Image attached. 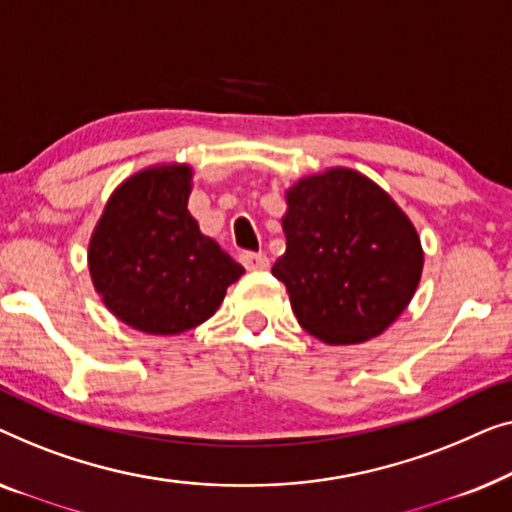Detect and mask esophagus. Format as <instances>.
I'll use <instances>...</instances> for the list:
<instances>
[{"label":"esophagus","instance_id":"esophagus-1","mask_svg":"<svg viewBox=\"0 0 512 512\" xmlns=\"http://www.w3.org/2000/svg\"><path fill=\"white\" fill-rule=\"evenodd\" d=\"M241 264L246 266L248 271H266L269 269V257L264 253H243Z\"/></svg>","mask_w":512,"mask_h":512}]
</instances>
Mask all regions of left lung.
<instances>
[{"label":"left lung","instance_id":"8db88e82","mask_svg":"<svg viewBox=\"0 0 512 512\" xmlns=\"http://www.w3.org/2000/svg\"><path fill=\"white\" fill-rule=\"evenodd\" d=\"M285 255L271 273L308 334L329 345L383 334L413 299L424 253L413 222L352 169L306 176L287 190Z\"/></svg>","mask_w":512,"mask_h":512}]
</instances>
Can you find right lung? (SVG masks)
I'll return each mask as SVG.
<instances>
[{
	"label": "right lung",
	"mask_w": 512,
	"mask_h": 512,
	"mask_svg": "<svg viewBox=\"0 0 512 512\" xmlns=\"http://www.w3.org/2000/svg\"><path fill=\"white\" fill-rule=\"evenodd\" d=\"M192 169L162 164L127 178L106 201L88 266L104 306L132 329L174 336L218 311L243 276L187 211Z\"/></svg>",
	"instance_id": "obj_1"
}]
</instances>
